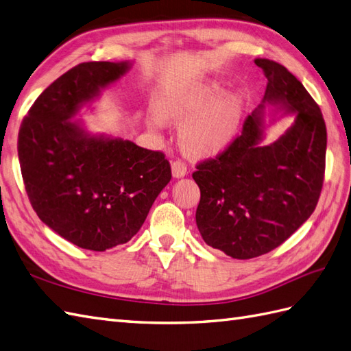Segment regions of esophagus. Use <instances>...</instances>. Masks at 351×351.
<instances>
[{"mask_svg":"<svg viewBox=\"0 0 351 351\" xmlns=\"http://www.w3.org/2000/svg\"><path fill=\"white\" fill-rule=\"evenodd\" d=\"M172 173L175 178H184L186 175V165L181 160L172 162Z\"/></svg>","mask_w":351,"mask_h":351,"instance_id":"34e87169","label":"esophagus"}]
</instances>
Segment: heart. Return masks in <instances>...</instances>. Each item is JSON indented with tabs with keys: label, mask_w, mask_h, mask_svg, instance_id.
Masks as SVG:
<instances>
[{
	"label": "heart",
	"mask_w": 351,
	"mask_h": 351,
	"mask_svg": "<svg viewBox=\"0 0 351 351\" xmlns=\"http://www.w3.org/2000/svg\"><path fill=\"white\" fill-rule=\"evenodd\" d=\"M156 112L148 118L149 127L160 128L161 119L181 122L179 143L184 151L206 157L229 148L238 136L243 100L238 93L226 91L221 80L206 79L161 95Z\"/></svg>",
	"instance_id": "b5f03b06"
}]
</instances>
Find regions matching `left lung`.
Listing matches in <instances>:
<instances>
[{"label": "left lung", "instance_id": "1", "mask_svg": "<svg viewBox=\"0 0 351 351\" xmlns=\"http://www.w3.org/2000/svg\"><path fill=\"white\" fill-rule=\"evenodd\" d=\"M254 62L267 79L262 104L229 148L193 173L200 189L195 224L203 241L241 260L272 251L311 217L328 143L320 108L304 85L278 62ZM266 107L271 108L267 121ZM282 116H293L292 125L266 144L267 128Z\"/></svg>", "mask_w": 351, "mask_h": 351}]
</instances>
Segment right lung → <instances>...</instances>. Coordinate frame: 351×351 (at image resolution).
Instances as JSON below:
<instances>
[{"label": "right lung", "mask_w": 351, "mask_h": 351, "mask_svg": "<svg viewBox=\"0 0 351 351\" xmlns=\"http://www.w3.org/2000/svg\"><path fill=\"white\" fill-rule=\"evenodd\" d=\"M132 65H76L38 95L19 130V162L32 208L49 229L85 250L106 251L132 239L172 179L162 152L89 132L77 118Z\"/></svg>", "instance_id": "1"}]
</instances>
